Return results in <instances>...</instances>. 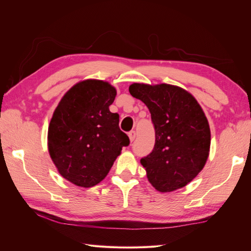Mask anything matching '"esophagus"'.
Wrapping results in <instances>:
<instances>
[{
  "mask_svg": "<svg viewBox=\"0 0 251 251\" xmlns=\"http://www.w3.org/2000/svg\"><path fill=\"white\" fill-rule=\"evenodd\" d=\"M128 135V138H130V141L132 142V141H134V139H135V137H136V133H135V131H131L130 133L127 134Z\"/></svg>",
  "mask_w": 251,
  "mask_h": 251,
  "instance_id": "esophagus-1",
  "label": "esophagus"
}]
</instances>
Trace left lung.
<instances>
[{"instance_id":"8db88e82","label":"left lung","mask_w":251,"mask_h":251,"mask_svg":"<svg viewBox=\"0 0 251 251\" xmlns=\"http://www.w3.org/2000/svg\"><path fill=\"white\" fill-rule=\"evenodd\" d=\"M133 97L146 103L155 126V147L140 162L158 192L184 187L207 161L210 148L208 120L196 98L169 83L134 82Z\"/></svg>"}]
</instances>
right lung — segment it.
<instances>
[{
    "label": "right lung",
    "mask_w": 251,
    "mask_h": 251,
    "mask_svg": "<svg viewBox=\"0 0 251 251\" xmlns=\"http://www.w3.org/2000/svg\"><path fill=\"white\" fill-rule=\"evenodd\" d=\"M116 89L108 81L86 79L58 102L48 127V151L58 173L80 187H92L110 172L130 139L109 107Z\"/></svg>",
    "instance_id": "add662e5"
}]
</instances>
